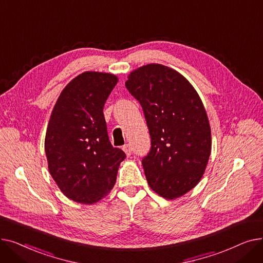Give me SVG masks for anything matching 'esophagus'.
<instances>
[{
	"instance_id": "1",
	"label": "esophagus",
	"mask_w": 263,
	"mask_h": 263,
	"mask_svg": "<svg viewBox=\"0 0 263 263\" xmlns=\"http://www.w3.org/2000/svg\"><path fill=\"white\" fill-rule=\"evenodd\" d=\"M122 150L124 151V153H126L127 156H131V154H132V147H131V145L126 144L124 146H122Z\"/></svg>"
}]
</instances>
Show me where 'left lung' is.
I'll use <instances>...</instances> for the list:
<instances>
[{
    "label": "left lung",
    "instance_id": "obj_1",
    "mask_svg": "<svg viewBox=\"0 0 263 263\" xmlns=\"http://www.w3.org/2000/svg\"><path fill=\"white\" fill-rule=\"evenodd\" d=\"M126 87L142 105L150 134L142 160L149 186L166 199L184 195L199 182L211 154L200 97L182 74L160 64L135 69Z\"/></svg>",
    "mask_w": 263,
    "mask_h": 263
}]
</instances>
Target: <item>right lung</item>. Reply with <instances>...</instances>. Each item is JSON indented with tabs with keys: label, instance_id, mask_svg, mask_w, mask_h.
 <instances>
[{
	"label": "right lung",
	"instance_id": "add662e5",
	"mask_svg": "<svg viewBox=\"0 0 263 263\" xmlns=\"http://www.w3.org/2000/svg\"><path fill=\"white\" fill-rule=\"evenodd\" d=\"M116 76L86 71L61 92L47 128L49 172L64 195L90 204L113 189L126 154L107 135L103 106L117 84Z\"/></svg>",
	"mask_w": 263,
	"mask_h": 263
}]
</instances>
